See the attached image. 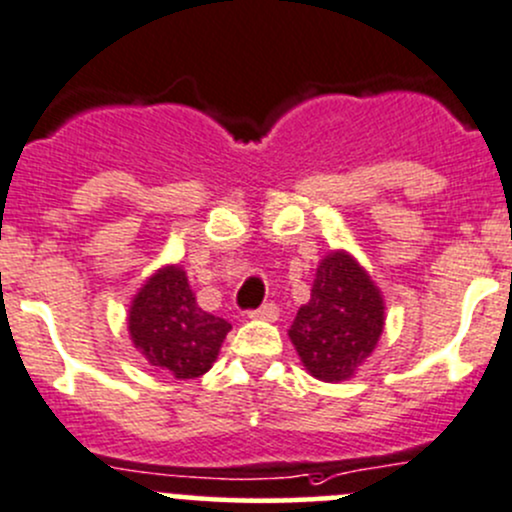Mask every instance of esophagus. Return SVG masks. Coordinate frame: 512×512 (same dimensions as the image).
<instances>
[{
    "instance_id": "34e87169",
    "label": "esophagus",
    "mask_w": 512,
    "mask_h": 512,
    "mask_svg": "<svg viewBox=\"0 0 512 512\" xmlns=\"http://www.w3.org/2000/svg\"><path fill=\"white\" fill-rule=\"evenodd\" d=\"M277 317H280V307L272 302L262 304L260 309L250 312V319H262V322H277Z\"/></svg>"
}]
</instances>
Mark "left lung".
Returning a JSON list of instances; mask_svg holds the SVG:
<instances>
[{
    "label": "left lung",
    "mask_w": 512,
    "mask_h": 512,
    "mask_svg": "<svg viewBox=\"0 0 512 512\" xmlns=\"http://www.w3.org/2000/svg\"><path fill=\"white\" fill-rule=\"evenodd\" d=\"M384 294L347 250L322 257L312 297L289 327L304 369L319 381L352 379L384 332Z\"/></svg>",
    "instance_id": "8db88e82"
}]
</instances>
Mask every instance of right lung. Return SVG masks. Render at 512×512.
I'll use <instances>...</instances> for the list:
<instances>
[{
	"mask_svg": "<svg viewBox=\"0 0 512 512\" xmlns=\"http://www.w3.org/2000/svg\"><path fill=\"white\" fill-rule=\"evenodd\" d=\"M230 324L195 302L180 265L153 272L128 307V337L136 352L175 379H198L218 359Z\"/></svg>",
	"mask_w": 512,
	"mask_h": 512,
	"instance_id": "obj_1",
	"label": "right lung"
}]
</instances>
